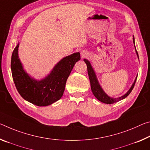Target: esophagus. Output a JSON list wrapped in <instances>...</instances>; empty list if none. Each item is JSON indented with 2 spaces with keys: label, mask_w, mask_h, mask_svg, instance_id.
<instances>
[{
  "label": "esophagus",
  "mask_w": 150,
  "mask_h": 150,
  "mask_svg": "<svg viewBox=\"0 0 150 150\" xmlns=\"http://www.w3.org/2000/svg\"><path fill=\"white\" fill-rule=\"evenodd\" d=\"M81 55L82 57H84L87 55V52L84 51V50L83 51H81Z\"/></svg>",
  "instance_id": "obj_1"
}]
</instances>
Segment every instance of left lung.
Listing matches in <instances>:
<instances>
[{"mask_svg":"<svg viewBox=\"0 0 150 150\" xmlns=\"http://www.w3.org/2000/svg\"><path fill=\"white\" fill-rule=\"evenodd\" d=\"M133 42H134L135 52H136L137 58L139 59L138 53H137L136 49H135V46L134 37H133ZM83 61H85V63H86L87 67V72H88V75H89V78L90 81V84H91V91L93 92V93L94 96L96 97L99 101L102 102V103H104L106 104H112L114 103H116V102H117L119 101L122 100V99H125V97L129 96V94L132 92V89H134V87L135 85V81H136L137 76H136V77H135L134 83H133L132 86H131L129 89L128 90L126 93L123 95V96H121L120 97H117V98H113V97H111L108 96V95L105 93V91H103V89H102L100 84H99L98 79H97V77L96 74V72H95V70L93 69V68L91 63H90L89 61H88L86 59H84Z\"/></svg>","mask_w":150,"mask_h":150,"instance_id":"8db88e82","label":"left lung"}]
</instances>
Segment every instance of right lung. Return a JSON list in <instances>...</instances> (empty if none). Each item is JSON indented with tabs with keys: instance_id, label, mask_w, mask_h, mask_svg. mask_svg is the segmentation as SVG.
Segmentation results:
<instances>
[{
	"instance_id": "1",
	"label": "right lung",
	"mask_w": 150,
	"mask_h": 150,
	"mask_svg": "<svg viewBox=\"0 0 150 150\" xmlns=\"http://www.w3.org/2000/svg\"><path fill=\"white\" fill-rule=\"evenodd\" d=\"M19 42L12 54L11 71L18 92L24 99L37 106H47L63 96L66 81L75 64L81 59L80 53H75L63 58L49 74L41 80L30 77L24 69L18 57Z\"/></svg>"
}]
</instances>
